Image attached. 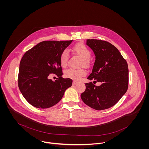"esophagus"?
Masks as SVG:
<instances>
[{"label": "esophagus", "mask_w": 149, "mask_h": 149, "mask_svg": "<svg viewBox=\"0 0 149 149\" xmlns=\"http://www.w3.org/2000/svg\"><path fill=\"white\" fill-rule=\"evenodd\" d=\"M77 83V82L76 81H73V85H76Z\"/></svg>", "instance_id": "1"}]
</instances>
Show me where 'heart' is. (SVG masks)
<instances>
[{"mask_svg": "<svg viewBox=\"0 0 149 149\" xmlns=\"http://www.w3.org/2000/svg\"><path fill=\"white\" fill-rule=\"evenodd\" d=\"M72 51L80 56L82 60L81 61V65H84L85 67L90 66L91 61L90 57L91 56V50L83 43H79L75 45L73 48ZM68 61V53L65 50H63L60 56V62L62 66H66ZM86 74L85 69H73L69 68L65 70L64 75L66 77L69 78L74 80H79Z\"/></svg>", "mask_w": 149, "mask_h": 149, "instance_id": "1", "label": "heart"}]
</instances>
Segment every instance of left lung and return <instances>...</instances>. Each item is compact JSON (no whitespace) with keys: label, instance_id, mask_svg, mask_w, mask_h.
<instances>
[{"label":"left lung","instance_id":"8db88e82","mask_svg":"<svg viewBox=\"0 0 149 149\" xmlns=\"http://www.w3.org/2000/svg\"><path fill=\"white\" fill-rule=\"evenodd\" d=\"M86 45L93 51L96 60L85 83L86 89L81 93L84 103L96 110L108 109L116 104L127 91L128 68L127 61L118 49L106 41L87 40Z\"/></svg>","mask_w":149,"mask_h":149}]
</instances>
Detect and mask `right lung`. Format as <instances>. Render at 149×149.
Listing matches in <instances>:
<instances>
[{
	"label": "right lung",
	"mask_w": 149,
	"mask_h": 149,
	"mask_svg": "<svg viewBox=\"0 0 149 149\" xmlns=\"http://www.w3.org/2000/svg\"><path fill=\"white\" fill-rule=\"evenodd\" d=\"M72 42L44 41L27 50L22 58L18 73V86L24 99L33 106L47 108L63 98L72 80L62 77L60 56ZM59 77L53 82L49 76Z\"/></svg>",
	"instance_id": "add662e5"
}]
</instances>
